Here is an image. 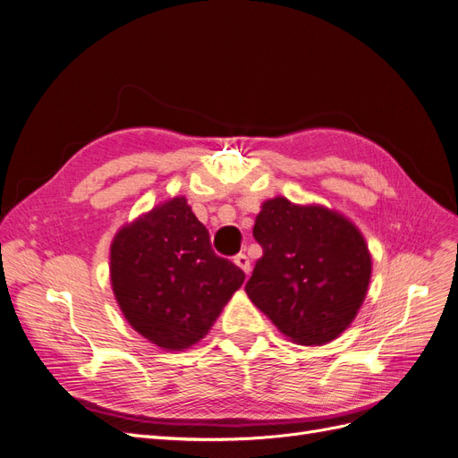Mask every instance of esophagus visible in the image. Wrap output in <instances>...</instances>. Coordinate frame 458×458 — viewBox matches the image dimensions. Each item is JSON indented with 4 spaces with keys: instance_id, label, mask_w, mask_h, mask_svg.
<instances>
[{
    "instance_id": "esophagus-1",
    "label": "esophagus",
    "mask_w": 458,
    "mask_h": 458,
    "mask_svg": "<svg viewBox=\"0 0 458 458\" xmlns=\"http://www.w3.org/2000/svg\"><path fill=\"white\" fill-rule=\"evenodd\" d=\"M234 263H237V266L248 275V273H250V269H252V266H250V258H248L246 254H237V256H234Z\"/></svg>"
}]
</instances>
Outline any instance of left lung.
<instances>
[{"mask_svg": "<svg viewBox=\"0 0 458 458\" xmlns=\"http://www.w3.org/2000/svg\"><path fill=\"white\" fill-rule=\"evenodd\" d=\"M254 239L263 256L244 290L283 335L321 345L345 330L365 300L370 254L353 224L321 206L273 199Z\"/></svg>", "mask_w": 458, "mask_h": 458, "instance_id": "left-lung-1", "label": "left lung"}]
</instances>
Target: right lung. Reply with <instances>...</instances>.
I'll list each match as a JSON object with an SVG mask.
<instances>
[{
	"mask_svg": "<svg viewBox=\"0 0 458 458\" xmlns=\"http://www.w3.org/2000/svg\"><path fill=\"white\" fill-rule=\"evenodd\" d=\"M110 281L140 335L164 350H183L210 330L244 271L214 252L210 233L179 197L116 234Z\"/></svg>",
	"mask_w": 458,
	"mask_h": 458,
	"instance_id": "obj_1",
	"label": "right lung"
}]
</instances>
